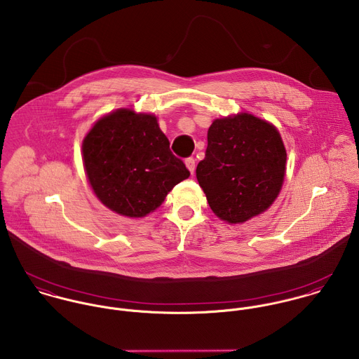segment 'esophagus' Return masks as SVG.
Listing matches in <instances>:
<instances>
[{"mask_svg": "<svg viewBox=\"0 0 359 359\" xmlns=\"http://www.w3.org/2000/svg\"><path fill=\"white\" fill-rule=\"evenodd\" d=\"M185 164H187L188 170L191 171V174H194V172H195V158H194V157L185 158Z\"/></svg>", "mask_w": 359, "mask_h": 359, "instance_id": "1", "label": "esophagus"}]
</instances>
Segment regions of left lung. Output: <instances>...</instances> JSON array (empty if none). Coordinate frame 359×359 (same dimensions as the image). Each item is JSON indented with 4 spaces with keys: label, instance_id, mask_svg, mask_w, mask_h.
Returning <instances> with one entry per match:
<instances>
[{
    "label": "left lung",
    "instance_id": "left-lung-1",
    "mask_svg": "<svg viewBox=\"0 0 359 359\" xmlns=\"http://www.w3.org/2000/svg\"><path fill=\"white\" fill-rule=\"evenodd\" d=\"M285 160L278 130L242 113L213 121L196 178L217 217L243 223L274 202L284 181Z\"/></svg>",
    "mask_w": 359,
    "mask_h": 359
}]
</instances>
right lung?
I'll return each mask as SVG.
<instances>
[{"instance_id":"obj_1","label":"right lung","mask_w":359,"mask_h":359,"mask_svg":"<svg viewBox=\"0 0 359 359\" xmlns=\"http://www.w3.org/2000/svg\"><path fill=\"white\" fill-rule=\"evenodd\" d=\"M88 180L113 212L143 217L189 177L156 117L117 110L97 121L82 146Z\"/></svg>"}]
</instances>
